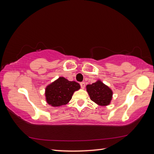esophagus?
<instances>
[{
	"label": "esophagus",
	"mask_w": 154,
	"mask_h": 154,
	"mask_svg": "<svg viewBox=\"0 0 154 154\" xmlns=\"http://www.w3.org/2000/svg\"><path fill=\"white\" fill-rule=\"evenodd\" d=\"M80 85H81V88H85V82H81V83H80Z\"/></svg>",
	"instance_id": "esophagus-1"
}]
</instances>
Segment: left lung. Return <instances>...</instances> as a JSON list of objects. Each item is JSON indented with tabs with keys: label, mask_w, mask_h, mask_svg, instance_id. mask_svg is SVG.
I'll return each mask as SVG.
<instances>
[{
	"label": "left lung",
	"mask_w": 154,
	"mask_h": 154,
	"mask_svg": "<svg viewBox=\"0 0 154 154\" xmlns=\"http://www.w3.org/2000/svg\"><path fill=\"white\" fill-rule=\"evenodd\" d=\"M86 87L91 100L102 106L109 104L112 98L113 92L101 81H97L92 85H88Z\"/></svg>",
	"instance_id": "8db88e82"
}]
</instances>
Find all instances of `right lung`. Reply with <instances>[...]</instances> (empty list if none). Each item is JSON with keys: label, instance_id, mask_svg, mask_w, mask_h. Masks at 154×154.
<instances>
[{"label": "right lung", "instance_id": "obj_1", "mask_svg": "<svg viewBox=\"0 0 154 154\" xmlns=\"http://www.w3.org/2000/svg\"><path fill=\"white\" fill-rule=\"evenodd\" d=\"M80 88V85L77 82L69 81L66 78L60 77L46 87V102L53 107L66 105L71 100L74 92Z\"/></svg>", "mask_w": 154, "mask_h": 154}]
</instances>
